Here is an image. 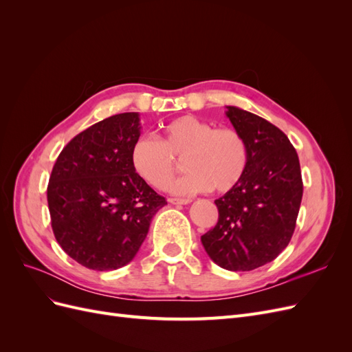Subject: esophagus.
<instances>
[{
  "instance_id": "1",
  "label": "esophagus",
  "mask_w": 352,
  "mask_h": 352,
  "mask_svg": "<svg viewBox=\"0 0 352 352\" xmlns=\"http://www.w3.org/2000/svg\"><path fill=\"white\" fill-rule=\"evenodd\" d=\"M168 202H170V204H175V206H186V204H189L190 199H189V198H182V199H179V198H170Z\"/></svg>"
}]
</instances>
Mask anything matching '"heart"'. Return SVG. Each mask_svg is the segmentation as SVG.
Returning a JSON list of instances; mask_svg holds the SVG:
<instances>
[{
    "label": "heart",
    "instance_id": "heart-1",
    "mask_svg": "<svg viewBox=\"0 0 352 352\" xmlns=\"http://www.w3.org/2000/svg\"><path fill=\"white\" fill-rule=\"evenodd\" d=\"M177 160L185 158L189 172L172 185L177 195H192L207 189L229 192L241 184L250 163L248 144L232 127L214 129L194 116H182L163 127L162 141L140 136L131 150V163L145 182L166 189L176 173Z\"/></svg>",
    "mask_w": 352,
    "mask_h": 352
}]
</instances>
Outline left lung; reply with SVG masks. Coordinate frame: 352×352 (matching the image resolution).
<instances>
[{
	"label": "left lung",
	"mask_w": 352,
	"mask_h": 352,
	"mask_svg": "<svg viewBox=\"0 0 352 352\" xmlns=\"http://www.w3.org/2000/svg\"><path fill=\"white\" fill-rule=\"evenodd\" d=\"M226 116L248 144L250 163L241 184L214 201L219 221L201 242L221 269L250 272L273 261L294 235L302 199L301 167L279 127L233 105Z\"/></svg>",
	"instance_id": "1"
}]
</instances>
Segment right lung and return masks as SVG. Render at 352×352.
Returning a JSON list of instances; mask_svg holds the SVG:
<instances>
[{
  "mask_svg": "<svg viewBox=\"0 0 352 352\" xmlns=\"http://www.w3.org/2000/svg\"><path fill=\"white\" fill-rule=\"evenodd\" d=\"M140 114L92 124L63 148L47 188L60 247L85 267L105 272L131 263L155 212L167 204L131 163Z\"/></svg>",
  "mask_w": 352,
  "mask_h": 352,
  "instance_id": "1",
  "label": "right lung"
}]
</instances>
